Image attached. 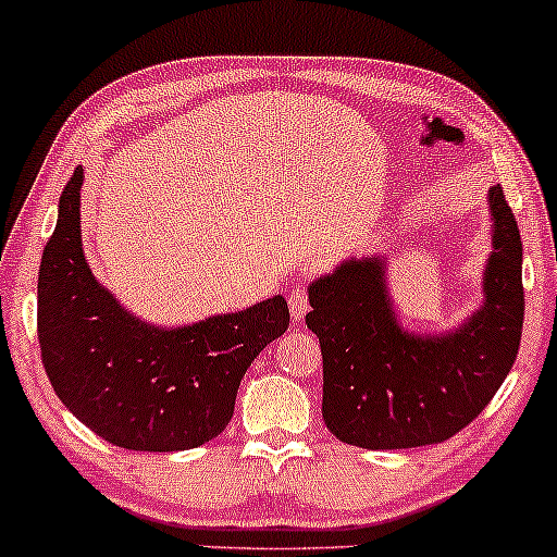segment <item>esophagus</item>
Masks as SVG:
<instances>
[{
	"label": "esophagus",
	"instance_id": "esophagus-1",
	"mask_svg": "<svg viewBox=\"0 0 557 557\" xmlns=\"http://www.w3.org/2000/svg\"><path fill=\"white\" fill-rule=\"evenodd\" d=\"M287 304H290V314L296 322H304L306 311L311 309L309 306V293L304 290V287H296V290L290 293V298H287Z\"/></svg>",
	"mask_w": 557,
	"mask_h": 557
}]
</instances>
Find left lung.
<instances>
[{"instance_id": "obj_1", "label": "left lung", "mask_w": 557, "mask_h": 557, "mask_svg": "<svg viewBox=\"0 0 557 557\" xmlns=\"http://www.w3.org/2000/svg\"><path fill=\"white\" fill-rule=\"evenodd\" d=\"M484 304L445 335L398 324L382 259L343 261L309 287L306 324L322 345V417L367 450L434 445L471 424L503 385L523 327L521 235L503 188H490Z\"/></svg>"}]
</instances>
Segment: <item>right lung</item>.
Masks as SVG:
<instances>
[{
	"instance_id": "add662e5",
	"label": "right lung",
	"mask_w": 557,
	"mask_h": 557,
	"mask_svg": "<svg viewBox=\"0 0 557 557\" xmlns=\"http://www.w3.org/2000/svg\"><path fill=\"white\" fill-rule=\"evenodd\" d=\"M81 185L75 168L38 270V345L57 398L125 450L209 443L233 419L246 369L290 324L285 298L175 330L144 324L88 270Z\"/></svg>"
}]
</instances>
